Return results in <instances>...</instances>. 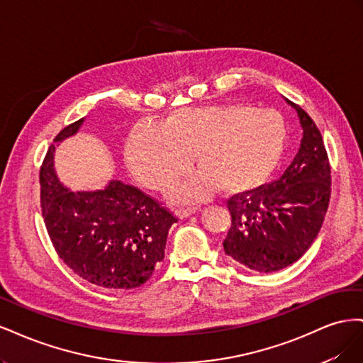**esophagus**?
<instances>
[{
    "label": "esophagus",
    "instance_id": "1",
    "mask_svg": "<svg viewBox=\"0 0 363 363\" xmlns=\"http://www.w3.org/2000/svg\"><path fill=\"white\" fill-rule=\"evenodd\" d=\"M195 212H196V207H192V206L175 208V213H177L179 218H188L189 215H192V213H195Z\"/></svg>",
    "mask_w": 363,
    "mask_h": 363
}]
</instances>
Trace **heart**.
I'll use <instances>...</instances> for the list:
<instances>
[{
    "mask_svg": "<svg viewBox=\"0 0 363 363\" xmlns=\"http://www.w3.org/2000/svg\"><path fill=\"white\" fill-rule=\"evenodd\" d=\"M286 144L281 116L269 108L245 104L184 107L160 125L139 124L127 145L136 177L151 189H163L189 171L192 152L196 172L172 186L175 200L203 199L215 186L224 191L256 188L277 167Z\"/></svg>",
    "mask_w": 363,
    "mask_h": 363,
    "instance_id": "b5f03b06",
    "label": "heart"
}]
</instances>
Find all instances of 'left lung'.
Here are the masks:
<instances>
[{
  "label": "left lung",
  "mask_w": 363,
  "mask_h": 363,
  "mask_svg": "<svg viewBox=\"0 0 363 363\" xmlns=\"http://www.w3.org/2000/svg\"><path fill=\"white\" fill-rule=\"evenodd\" d=\"M298 113L301 145L281 177L227 200L232 224L224 239L225 255L257 272L292 265L320 233L330 201V162L323 136L303 108Z\"/></svg>",
  "instance_id": "obj_1"
}]
</instances>
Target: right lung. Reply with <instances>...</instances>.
<instances>
[{
	"label": "right lung",
	"mask_w": 363,
	"mask_h": 363,
	"mask_svg": "<svg viewBox=\"0 0 363 363\" xmlns=\"http://www.w3.org/2000/svg\"><path fill=\"white\" fill-rule=\"evenodd\" d=\"M83 119L54 138L60 142ZM51 145L39 172L40 207L59 257L83 280L107 289H136L164 257L168 230L177 223L169 208L131 184L112 180L104 191L72 192L52 169Z\"/></svg>",
	"instance_id": "add662e5"
}]
</instances>
